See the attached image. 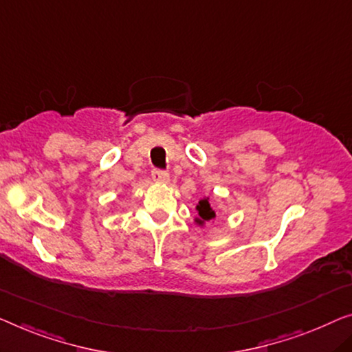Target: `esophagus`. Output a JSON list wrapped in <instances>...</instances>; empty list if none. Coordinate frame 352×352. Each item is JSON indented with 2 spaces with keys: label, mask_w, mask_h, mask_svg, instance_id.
Wrapping results in <instances>:
<instances>
[{
  "label": "esophagus",
  "mask_w": 352,
  "mask_h": 352,
  "mask_svg": "<svg viewBox=\"0 0 352 352\" xmlns=\"http://www.w3.org/2000/svg\"><path fill=\"white\" fill-rule=\"evenodd\" d=\"M151 177H153V180L156 183H167V182H169V172L161 170V169H153V172H151Z\"/></svg>",
  "instance_id": "1"
}]
</instances>
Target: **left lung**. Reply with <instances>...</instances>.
Here are the masks:
<instances>
[{
	"label": "left lung",
	"instance_id": "1",
	"mask_svg": "<svg viewBox=\"0 0 352 352\" xmlns=\"http://www.w3.org/2000/svg\"><path fill=\"white\" fill-rule=\"evenodd\" d=\"M196 210L199 212V218H196L197 224H204L206 221H210V219L217 217V214H214V210L210 207L208 199H202V201H199Z\"/></svg>",
	"mask_w": 352,
	"mask_h": 352
}]
</instances>
